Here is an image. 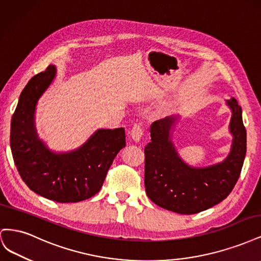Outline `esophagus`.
<instances>
[{"instance_id":"esophagus-1","label":"esophagus","mask_w":261,"mask_h":261,"mask_svg":"<svg viewBox=\"0 0 261 261\" xmlns=\"http://www.w3.org/2000/svg\"><path fill=\"white\" fill-rule=\"evenodd\" d=\"M143 134H144V129H143V126H141L140 124H135L133 126L130 135H132V138L134 140L139 141L141 136H143Z\"/></svg>"}]
</instances>
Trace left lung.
I'll use <instances>...</instances> for the list:
<instances>
[{"label": "left lung", "instance_id": "1", "mask_svg": "<svg viewBox=\"0 0 261 261\" xmlns=\"http://www.w3.org/2000/svg\"><path fill=\"white\" fill-rule=\"evenodd\" d=\"M226 103L232 111L231 151L222 162L207 168L189 167L177 154L171 139L176 116L151 124V141L145 147V186L149 198L159 207L194 215L218 204L232 192L246 154V129L239 102L232 98Z\"/></svg>", "mask_w": 261, "mask_h": 261}]
</instances>
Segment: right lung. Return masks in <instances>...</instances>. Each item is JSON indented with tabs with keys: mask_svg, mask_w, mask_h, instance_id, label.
<instances>
[{
	"mask_svg": "<svg viewBox=\"0 0 261 261\" xmlns=\"http://www.w3.org/2000/svg\"><path fill=\"white\" fill-rule=\"evenodd\" d=\"M55 74L57 68L49 65L21 91L12 117L11 150L19 175L31 191L53 201L78 202L101 189L114 158L126 145L125 129H98L74 151H50L38 138L35 110Z\"/></svg>",
	"mask_w": 261,
	"mask_h": 261,
	"instance_id": "obj_1",
	"label": "right lung"
}]
</instances>
